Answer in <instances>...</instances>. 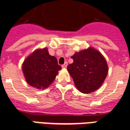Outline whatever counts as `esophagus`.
<instances>
[{"label":"esophagus","mask_w":130,"mask_h":130,"mask_svg":"<svg viewBox=\"0 0 130 130\" xmlns=\"http://www.w3.org/2000/svg\"><path fill=\"white\" fill-rule=\"evenodd\" d=\"M67 62H65V63H64L63 65H62V67H63V68H66V67H67Z\"/></svg>","instance_id":"obj_1"}]
</instances>
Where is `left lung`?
<instances>
[{
	"label": "left lung",
	"instance_id": "left-lung-1",
	"mask_svg": "<svg viewBox=\"0 0 130 130\" xmlns=\"http://www.w3.org/2000/svg\"><path fill=\"white\" fill-rule=\"evenodd\" d=\"M67 70L79 91L90 93L102 86L108 72L106 61L98 50L92 47L76 52Z\"/></svg>",
	"mask_w": 130,
	"mask_h": 130
}]
</instances>
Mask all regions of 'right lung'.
<instances>
[{
    "label": "right lung",
    "mask_w": 130,
    "mask_h": 130,
    "mask_svg": "<svg viewBox=\"0 0 130 130\" xmlns=\"http://www.w3.org/2000/svg\"><path fill=\"white\" fill-rule=\"evenodd\" d=\"M61 69L56 57L50 55L46 47L35 50L22 64V71L27 83L39 89L49 87Z\"/></svg>",
    "instance_id": "add662e5"
}]
</instances>
